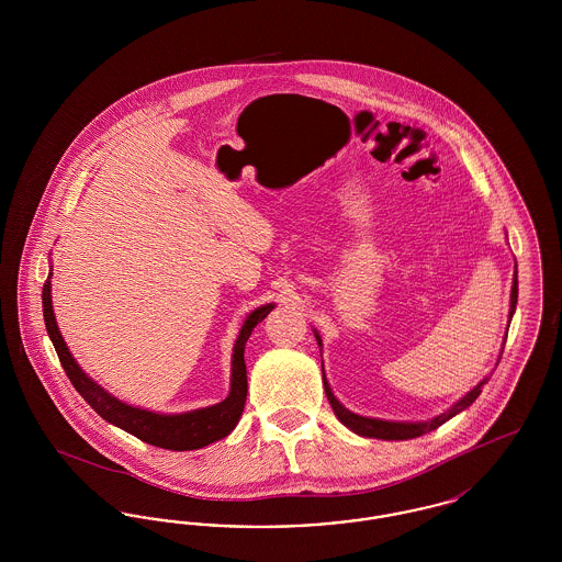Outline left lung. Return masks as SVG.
Segmentation results:
<instances>
[{
  "label": "left lung",
  "mask_w": 562,
  "mask_h": 562,
  "mask_svg": "<svg viewBox=\"0 0 562 562\" xmlns=\"http://www.w3.org/2000/svg\"><path fill=\"white\" fill-rule=\"evenodd\" d=\"M516 303H518V271H514V282H512V294H509V321L514 316V310H516ZM316 339H318V346H322L321 335L316 333ZM506 346V341H504ZM502 358V356H499ZM488 379V376H486ZM486 379H482L481 383L468 392L461 401L454 402L453 406L445 413H440L438 417L428 419V422H383V419H371V417H362V415H356L348 411L341 402L335 398V394L330 392V385L326 383L324 379V392H326V398L330 402L335 415L339 417V422L346 426V428L360 434V436H367V438H381V440H408V438H417V436H424L431 429L440 428L445 422H449L451 417H454L457 413L465 411L472 402L476 401L481 396V387L486 383Z\"/></svg>",
  "instance_id": "obj_1"
}]
</instances>
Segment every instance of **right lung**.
I'll return each instance as SVG.
<instances>
[{
	"label": "right lung",
	"mask_w": 562,
	"mask_h": 562,
	"mask_svg": "<svg viewBox=\"0 0 562 562\" xmlns=\"http://www.w3.org/2000/svg\"><path fill=\"white\" fill-rule=\"evenodd\" d=\"M50 276L44 282L42 291V303H44V322L46 330L50 335L54 349L58 353V360L74 383V387L80 392L81 398L88 402L105 422L117 426L128 434L136 436L138 440L168 449V451H193L202 449L211 442H216L225 438L236 424L240 422L244 402H246V392H248V381H246V364H244V346L252 333V328L263 322L269 312L273 310V303H268L263 307H257L248 318L244 321L240 328V335L234 346V356H232V390L229 396L218 404L189 411V413H179V415H161L154 411L136 408L126 402L117 401L111 396L108 390H103L94 379H90L83 373L76 358L71 356L69 348L63 341V335L56 326V318L53 312V296H50Z\"/></svg>",
	"instance_id": "add662e5"
}]
</instances>
